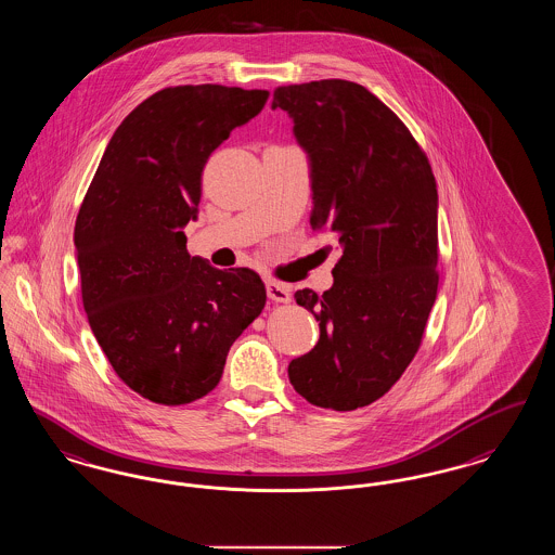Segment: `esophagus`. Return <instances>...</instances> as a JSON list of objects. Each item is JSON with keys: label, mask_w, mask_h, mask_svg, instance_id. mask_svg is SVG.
<instances>
[{"label": "esophagus", "mask_w": 555, "mask_h": 555, "mask_svg": "<svg viewBox=\"0 0 555 555\" xmlns=\"http://www.w3.org/2000/svg\"><path fill=\"white\" fill-rule=\"evenodd\" d=\"M268 299L274 304H288L291 301V288L283 283L276 281H268L267 283Z\"/></svg>", "instance_id": "34e87169"}]
</instances>
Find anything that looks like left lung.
I'll list each match as a JSON object with an SVG mask.
<instances>
[{
	"label": "left lung",
	"instance_id": "left-lung-1",
	"mask_svg": "<svg viewBox=\"0 0 555 555\" xmlns=\"http://www.w3.org/2000/svg\"><path fill=\"white\" fill-rule=\"evenodd\" d=\"M311 160L310 224L343 247L334 285L295 293L320 340L288 363L304 399L356 411L384 397L422 347L438 295V188L399 115L349 80L279 87Z\"/></svg>",
	"mask_w": 555,
	"mask_h": 555
}]
</instances>
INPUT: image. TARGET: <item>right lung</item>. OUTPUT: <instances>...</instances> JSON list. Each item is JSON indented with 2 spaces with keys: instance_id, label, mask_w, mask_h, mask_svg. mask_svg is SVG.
Returning <instances> with one entry per match:
<instances>
[{
  "instance_id": "add662e5",
  "label": "right lung",
  "mask_w": 555,
  "mask_h": 555,
  "mask_svg": "<svg viewBox=\"0 0 555 555\" xmlns=\"http://www.w3.org/2000/svg\"><path fill=\"white\" fill-rule=\"evenodd\" d=\"M267 101L221 85L158 90L115 130L82 199L74 245L90 328L117 377L156 404L206 397L267 306L254 270L192 258L183 233L208 156Z\"/></svg>"
}]
</instances>
